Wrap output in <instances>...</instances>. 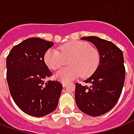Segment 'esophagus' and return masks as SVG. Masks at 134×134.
Segmentation results:
<instances>
[{"mask_svg": "<svg viewBox=\"0 0 134 134\" xmlns=\"http://www.w3.org/2000/svg\"><path fill=\"white\" fill-rule=\"evenodd\" d=\"M66 85H67V83H66V82H62V86H63V87H65Z\"/></svg>", "mask_w": 134, "mask_h": 134, "instance_id": "1", "label": "esophagus"}]
</instances>
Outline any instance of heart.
<instances>
[{
  "mask_svg": "<svg viewBox=\"0 0 134 134\" xmlns=\"http://www.w3.org/2000/svg\"><path fill=\"white\" fill-rule=\"evenodd\" d=\"M60 51L50 48L44 55V61L48 68L56 70L65 65L68 60L70 66L60 69L55 74L60 81L68 82L78 78L88 77L96 71L100 61V54L94 47L84 41H74L59 48Z\"/></svg>",
  "mask_w": 134,
  "mask_h": 134,
  "instance_id": "1",
  "label": "heart"
}]
</instances>
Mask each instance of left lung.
<instances>
[{"label":"left lung","instance_id":"left-lung-1","mask_svg":"<svg viewBox=\"0 0 134 134\" xmlns=\"http://www.w3.org/2000/svg\"><path fill=\"white\" fill-rule=\"evenodd\" d=\"M94 45L100 54L98 67L82 86L76 83L75 100L84 114L98 116L111 110L121 94L125 80V67L121 50L112 42L96 36L82 37Z\"/></svg>","mask_w":134,"mask_h":134}]
</instances>
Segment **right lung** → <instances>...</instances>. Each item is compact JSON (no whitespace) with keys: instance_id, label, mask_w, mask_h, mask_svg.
Here are the masks:
<instances>
[{"instance_id":"1","label":"right lung","mask_w":134,"mask_h":134,"mask_svg":"<svg viewBox=\"0 0 134 134\" xmlns=\"http://www.w3.org/2000/svg\"><path fill=\"white\" fill-rule=\"evenodd\" d=\"M53 42L30 38L16 45L6 58L7 81L15 104L29 116L42 117L58 106L62 85L48 81L52 73L44 61V55Z\"/></svg>"}]
</instances>
